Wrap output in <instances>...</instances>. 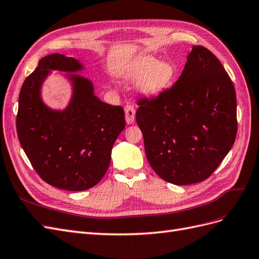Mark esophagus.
<instances>
[{
  "mask_svg": "<svg viewBox=\"0 0 259 259\" xmlns=\"http://www.w3.org/2000/svg\"><path fill=\"white\" fill-rule=\"evenodd\" d=\"M124 116H126V121L128 124L135 122V117H136L135 107L130 104H127L124 106Z\"/></svg>",
  "mask_w": 259,
  "mask_h": 259,
  "instance_id": "1",
  "label": "esophagus"
}]
</instances>
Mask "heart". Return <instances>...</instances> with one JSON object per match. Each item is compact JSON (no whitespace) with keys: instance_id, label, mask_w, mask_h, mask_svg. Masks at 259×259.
<instances>
[{"instance_id":"heart-1","label":"heart","mask_w":259,"mask_h":259,"mask_svg":"<svg viewBox=\"0 0 259 259\" xmlns=\"http://www.w3.org/2000/svg\"><path fill=\"white\" fill-rule=\"evenodd\" d=\"M175 74V66L170 61H159L152 57L143 58L133 66L129 76L137 79L142 78L139 88L145 95H154L171 85Z\"/></svg>"}]
</instances>
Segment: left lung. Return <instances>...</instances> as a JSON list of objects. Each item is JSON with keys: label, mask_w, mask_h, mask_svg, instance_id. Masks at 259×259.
<instances>
[{"label": "left lung", "mask_w": 259, "mask_h": 259, "mask_svg": "<svg viewBox=\"0 0 259 259\" xmlns=\"http://www.w3.org/2000/svg\"><path fill=\"white\" fill-rule=\"evenodd\" d=\"M147 160L165 182L189 185L218 169L237 137L235 86L207 48L194 46L171 88L138 99Z\"/></svg>", "instance_id": "left-lung-1"}]
</instances>
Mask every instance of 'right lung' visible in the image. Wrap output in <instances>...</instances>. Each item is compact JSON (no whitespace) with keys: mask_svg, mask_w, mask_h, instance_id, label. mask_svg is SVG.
I'll use <instances>...</instances> for the list:
<instances>
[{"mask_svg":"<svg viewBox=\"0 0 259 259\" xmlns=\"http://www.w3.org/2000/svg\"><path fill=\"white\" fill-rule=\"evenodd\" d=\"M78 60L60 54L46 56L23 81L16 128L24 153L39 178L54 187L80 191L97 185L111 162L112 147L126 126L121 106L106 104L94 86L70 75L74 94L64 111H53L39 96L51 70L76 72Z\"/></svg>","mask_w":259,"mask_h":259,"instance_id":"1","label":"right lung"}]
</instances>
